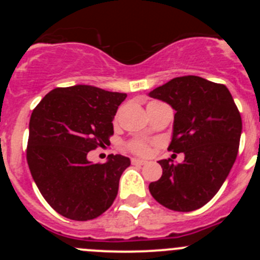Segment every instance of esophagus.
<instances>
[{
  "mask_svg": "<svg viewBox=\"0 0 260 260\" xmlns=\"http://www.w3.org/2000/svg\"><path fill=\"white\" fill-rule=\"evenodd\" d=\"M147 162L143 161V159H137V158H132V165H138V166H143L146 165Z\"/></svg>",
  "mask_w": 260,
  "mask_h": 260,
  "instance_id": "34e87169",
  "label": "esophagus"
}]
</instances>
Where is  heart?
I'll use <instances>...</instances> for the list:
<instances>
[{
  "mask_svg": "<svg viewBox=\"0 0 260 260\" xmlns=\"http://www.w3.org/2000/svg\"><path fill=\"white\" fill-rule=\"evenodd\" d=\"M151 143L142 140H132L127 143V148L129 149L132 153L143 157L149 156V153H151Z\"/></svg>",
  "mask_w": 260,
  "mask_h": 260,
  "instance_id": "obj_1",
  "label": "heart"
}]
</instances>
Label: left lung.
Returning <instances> with one entry per match:
<instances>
[{
  "label": "left lung",
  "instance_id": "8db88e82",
  "mask_svg": "<svg viewBox=\"0 0 260 260\" xmlns=\"http://www.w3.org/2000/svg\"><path fill=\"white\" fill-rule=\"evenodd\" d=\"M149 96L176 111L169 151L183 152L182 164L161 159V179L149 183L157 203L174 211L203 208L216 195L238 156L242 117L224 84L196 75L174 78Z\"/></svg>",
  "mask_w": 260,
  "mask_h": 260
}]
</instances>
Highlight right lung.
I'll use <instances>...</instances> for the list:
<instances>
[{"label": "right lung", "instance_id": "obj_1", "mask_svg": "<svg viewBox=\"0 0 260 260\" xmlns=\"http://www.w3.org/2000/svg\"><path fill=\"white\" fill-rule=\"evenodd\" d=\"M127 94L91 85L55 88L35 107L28 124L26 159L48 204L68 219L86 221L108 210L117 198L128 157L109 154L90 164L89 151L109 145L113 120Z\"/></svg>", "mask_w": 260, "mask_h": 260}]
</instances>
